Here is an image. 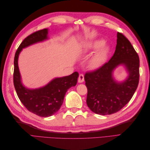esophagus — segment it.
I'll list each match as a JSON object with an SVG mask.
<instances>
[{"label":"esophagus","mask_w":150,"mask_h":150,"mask_svg":"<svg viewBox=\"0 0 150 150\" xmlns=\"http://www.w3.org/2000/svg\"><path fill=\"white\" fill-rule=\"evenodd\" d=\"M84 75L83 74H80L79 77H78V82L79 83L84 82Z\"/></svg>","instance_id":"1"}]
</instances>
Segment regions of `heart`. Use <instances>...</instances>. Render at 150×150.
<instances>
[{
  "label": "heart",
  "instance_id": "b5f03b06",
  "mask_svg": "<svg viewBox=\"0 0 150 150\" xmlns=\"http://www.w3.org/2000/svg\"><path fill=\"white\" fill-rule=\"evenodd\" d=\"M103 44L102 40H97L96 42H94L92 44L89 46L90 49H97L100 47ZM108 49L106 46H104L99 49L98 51L94 54V56L89 61V66L93 69H97L101 66L103 64V63L105 62L107 54H108Z\"/></svg>",
  "mask_w": 150,
  "mask_h": 150
}]
</instances>
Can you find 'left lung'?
Masks as SVG:
<instances>
[{
    "instance_id": "8db88e82",
    "label": "left lung",
    "mask_w": 150,
    "mask_h": 150,
    "mask_svg": "<svg viewBox=\"0 0 150 150\" xmlns=\"http://www.w3.org/2000/svg\"><path fill=\"white\" fill-rule=\"evenodd\" d=\"M124 65L129 73L124 82H116L113 70ZM139 59L129 40L122 33L117 34L114 54L108 62L84 75L88 89L86 103L93 112L101 115L114 114L128 103L137 90L139 79Z\"/></svg>"
}]
</instances>
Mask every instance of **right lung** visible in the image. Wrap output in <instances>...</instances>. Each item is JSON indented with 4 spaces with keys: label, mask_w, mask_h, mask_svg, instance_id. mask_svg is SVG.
<instances>
[{
    "label": "right lung",
    "mask_w": 150,
    "mask_h": 150,
    "mask_svg": "<svg viewBox=\"0 0 150 150\" xmlns=\"http://www.w3.org/2000/svg\"><path fill=\"white\" fill-rule=\"evenodd\" d=\"M48 29H44L30 34L21 42L14 57L13 85L20 101L27 110L40 117H49L57 112L62 106L66 93L72 86H75L79 76L78 72L72 74L55 78L42 88L30 89L21 83L18 67V57L22 49L31 44L47 39Z\"/></svg>",
    "instance_id": "right-lung-1"
}]
</instances>
